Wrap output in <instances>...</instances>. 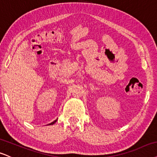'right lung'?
Here are the masks:
<instances>
[{
  "label": "right lung",
  "instance_id": "1",
  "mask_svg": "<svg viewBox=\"0 0 157 157\" xmlns=\"http://www.w3.org/2000/svg\"><path fill=\"white\" fill-rule=\"evenodd\" d=\"M56 121H57V120L54 121H53V122H52V123H51V124H55V123H56Z\"/></svg>",
  "mask_w": 157,
  "mask_h": 157
}]
</instances>
